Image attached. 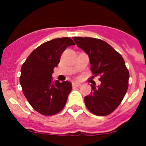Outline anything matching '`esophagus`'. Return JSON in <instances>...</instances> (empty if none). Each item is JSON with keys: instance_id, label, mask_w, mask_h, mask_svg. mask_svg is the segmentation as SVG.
I'll list each match as a JSON object with an SVG mask.
<instances>
[{"instance_id": "esophagus-1", "label": "esophagus", "mask_w": 146, "mask_h": 146, "mask_svg": "<svg viewBox=\"0 0 146 146\" xmlns=\"http://www.w3.org/2000/svg\"><path fill=\"white\" fill-rule=\"evenodd\" d=\"M81 86V84L80 83H77V82H72V86L73 87H80Z\"/></svg>"}]
</instances>
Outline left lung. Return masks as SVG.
Segmentation results:
<instances>
[{"label":"left lung","instance_id":"left-lung-1","mask_svg":"<svg viewBox=\"0 0 146 146\" xmlns=\"http://www.w3.org/2000/svg\"><path fill=\"white\" fill-rule=\"evenodd\" d=\"M78 47L88 55L94 76H99L100 86L91 85V94L85 96L89 111L96 115H107L121 104L128 89L129 73L123 57L101 39L73 37Z\"/></svg>","mask_w":146,"mask_h":146}]
</instances>
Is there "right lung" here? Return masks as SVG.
Returning a JSON list of instances; mask_svg holds the SVG:
<instances>
[{"mask_svg":"<svg viewBox=\"0 0 146 146\" xmlns=\"http://www.w3.org/2000/svg\"><path fill=\"white\" fill-rule=\"evenodd\" d=\"M74 44L69 37L50 40L35 49L22 66L20 82L23 92L32 108L40 114L55 115L65 106L72 83L53 81L52 74L64 50Z\"/></svg>","mask_w":146,"mask_h":146,"instance_id":"right-lung-1","label":"right lung"}]
</instances>
